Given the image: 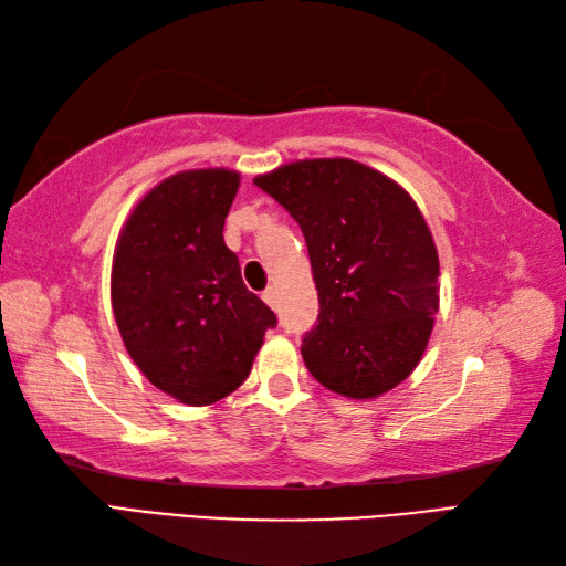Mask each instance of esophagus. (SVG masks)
<instances>
[{
  "mask_svg": "<svg viewBox=\"0 0 566 566\" xmlns=\"http://www.w3.org/2000/svg\"><path fill=\"white\" fill-rule=\"evenodd\" d=\"M262 302L268 304V306H272V308H276V292H274V286H268V290L262 292Z\"/></svg>",
  "mask_w": 566,
  "mask_h": 566,
  "instance_id": "1",
  "label": "esophagus"
}]
</instances>
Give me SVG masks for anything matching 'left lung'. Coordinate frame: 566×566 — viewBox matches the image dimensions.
Wrapping results in <instances>:
<instances>
[{
    "label": "left lung",
    "mask_w": 566,
    "mask_h": 566,
    "mask_svg": "<svg viewBox=\"0 0 566 566\" xmlns=\"http://www.w3.org/2000/svg\"><path fill=\"white\" fill-rule=\"evenodd\" d=\"M302 228L318 323L302 355L323 387L375 399L426 353L438 314V250L408 191L347 158L298 160L255 177Z\"/></svg>",
    "instance_id": "left-lung-1"
}]
</instances>
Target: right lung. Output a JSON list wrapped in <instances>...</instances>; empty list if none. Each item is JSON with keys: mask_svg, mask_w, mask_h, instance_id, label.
<instances>
[{"mask_svg": "<svg viewBox=\"0 0 566 566\" xmlns=\"http://www.w3.org/2000/svg\"><path fill=\"white\" fill-rule=\"evenodd\" d=\"M233 170L167 177L130 211L118 235L112 306L130 359L160 391L209 406L235 391L276 316L248 292L223 223Z\"/></svg>", "mask_w": 566, "mask_h": 566, "instance_id": "1", "label": "right lung"}]
</instances>
